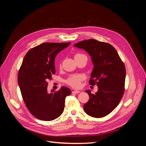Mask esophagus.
I'll return each mask as SVG.
<instances>
[{
    "instance_id": "1",
    "label": "esophagus",
    "mask_w": 146,
    "mask_h": 146,
    "mask_svg": "<svg viewBox=\"0 0 146 146\" xmlns=\"http://www.w3.org/2000/svg\"><path fill=\"white\" fill-rule=\"evenodd\" d=\"M80 91H77V90H74V91H72V93H75V94H78L80 92Z\"/></svg>"
}]
</instances>
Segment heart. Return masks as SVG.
<instances>
[{
    "label": "heart",
    "mask_w": 146,
    "mask_h": 146,
    "mask_svg": "<svg viewBox=\"0 0 146 146\" xmlns=\"http://www.w3.org/2000/svg\"><path fill=\"white\" fill-rule=\"evenodd\" d=\"M83 54H78L76 55H80ZM75 55V56H76ZM85 78V76L82 74H75L72 75V76H70L66 80V83H67L68 85L71 86L74 88H78L80 87L81 82L84 80Z\"/></svg>",
    "instance_id": "obj_1"
}]
</instances>
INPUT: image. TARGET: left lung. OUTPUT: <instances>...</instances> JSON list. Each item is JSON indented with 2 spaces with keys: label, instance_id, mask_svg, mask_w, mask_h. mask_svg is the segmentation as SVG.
<instances>
[{
  "label": "left lung",
  "instance_id": "left-lung-1",
  "mask_svg": "<svg viewBox=\"0 0 146 146\" xmlns=\"http://www.w3.org/2000/svg\"><path fill=\"white\" fill-rule=\"evenodd\" d=\"M74 47L84 49L91 57L94 65L90 84L97 85L94 94L85 92L90 99L83 106L88 115L100 118L108 115L116 108L124 93L126 70L116 50L108 43L94 39L78 42Z\"/></svg>",
  "mask_w": 146,
  "mask_h": 146
}]
</instances>
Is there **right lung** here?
Here are the masks:
<instances>
[{
	"label": "right lung",
	"mask_w": 146,
	"mask_h": 146,
	"mask_svg": "<svg viewBox=\"0 0 146 146\" xmlns=\"http://www.w3.org/2000/svg\"><path fill=\"white\" fill-rule=\"evenodd\" d=\"M70 42H44L26 54L17 76L20 90L26 107L33 116L50 121L64 111L65 99L71 91L65 86L56 92H47V80L55 74V58Z\"/></svg>",
	"instance_id": "1"
}]
</instances>
